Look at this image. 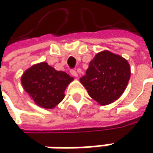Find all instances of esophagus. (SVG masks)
<instances>
[{
  "mask_svg": "<svg viewBox=\"0 0 153 153\" xmlns=\"http://www.w3.org/2000/svg\"><path fill=\"white\" fill-rule=\"evenodd\" d=\"M70 74H71L74 77H78V74H77V72L75 70H71Z\"/></svg>",
  "mask_w": 153,
  "mask_h": 153,
  "instance_id": "34e87169",
  "label": "esophagus"
}]
</instances>
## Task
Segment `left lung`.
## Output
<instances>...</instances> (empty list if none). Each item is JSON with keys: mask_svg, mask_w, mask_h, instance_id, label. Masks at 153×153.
<instances>
[{"mask_svg": "<svg viewBox=\"0 0 153 153\" xmlns=\"http://www.w3.org/2000/svg\"><path fill=\"white\" fill-rule=\"evenodd\" d=\"M130 78V67L126 59L110 51L96 55L89 63L80 82L88 95L100 105H109L124 92Z\"/></svg>", "mask_w": 153, "mask_h": 153, "instance_id": "8db88e82", "label": "left lung"}]
</instances>
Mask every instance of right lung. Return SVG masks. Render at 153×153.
Returning a JSON list of instances; mask_svg holds the SVG:
<instances>
[{"instance_id":"obj_1","label":"right lung","mask_w":153,"mask_h":153,"mask_svg":"<svg viewBox=\"0 0 153 153\" xmlns=\"http://www.w3.org/2000/svg\"><path fill=\"white\" fill-rule=\"evenodd\" d=\"M73 79L66 73L41 63L25 71L21 82L36 105L52 109L64 99L65 89Z\"/></svg>"}]
</instances>
